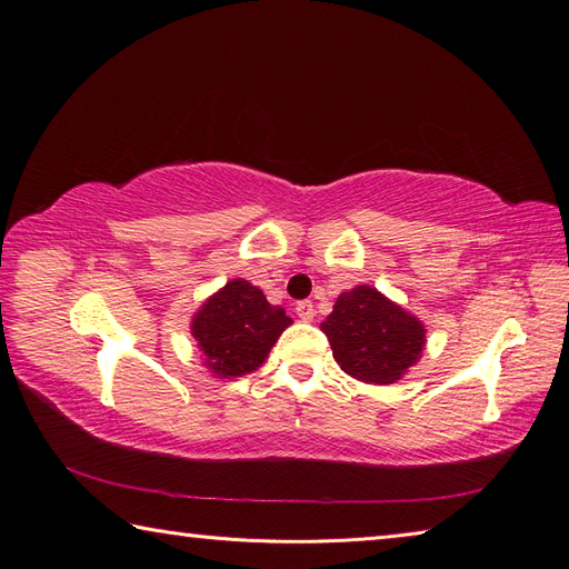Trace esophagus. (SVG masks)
Returning <instances> with one entry per match:
<instances>
[{
	"mask_svg": "<svg viewBox=\"0 0 569 569\" xmlns=\"http://www.w3.org/2000/svg\"><path fill=\"white\" fill-rule=\"evenodd\" d=\"M297 316L303 320V322H311L313 316H316V308L311 301H299L297 303Z\"/></svg>",
	"mask_w": 569,
	"mask_h": 569,
	"instance_id": "1",
	"label": "esophagus"
}]
</instances>
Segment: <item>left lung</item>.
I'll return each mask as SVG.
<instances>
[{"instance_id": "1", "label": "left lung", "mask_w": 569, "mask_h": 569, "mask_svg": "<svg viewBox=\"0 0 569 569\" xmlns=\"http://www.w3.org/2000/svg\"><path fill=\"white\" fill-rule=\"evenodd\" d=\"M320 327L339 368L368 385L401 380L425 349V325L368 284L339 295Z\"/></svg>"}]
</instances>
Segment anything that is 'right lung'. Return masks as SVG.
<instances>
[{
    "instance_id": "add662e5",
    "label": "right lung",
    "mask_w": 569,
    "mask_h": 569,
    "mask_svg": "<svg viewBox=\"0 0 569 569\" xmlns=\"http://www.w3.org/2000/svg\"><path fill=\"white\" fill-rule=\"evenodd\" d=\"M291 318L268 303L247 280H230L192 318V337L203 351V366L216 377H239L261 368Z\"/></svg>"
}]
</instances>
